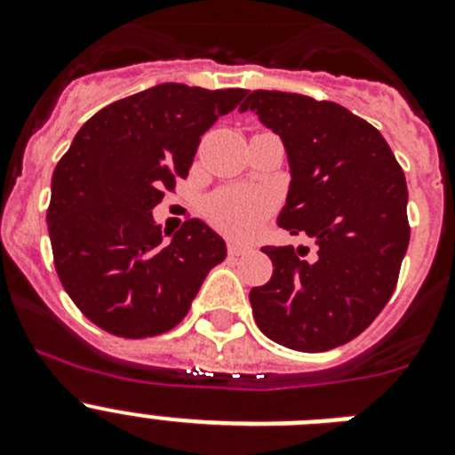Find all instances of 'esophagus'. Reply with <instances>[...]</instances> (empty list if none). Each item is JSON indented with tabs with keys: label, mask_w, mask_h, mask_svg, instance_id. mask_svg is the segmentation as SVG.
<instances>
[{
	"label": "esophagus",
	"mask_w": 455,
	"mask_h": 455,
	"mask_svg": "<svg viewBox=\"0 0 455 455\" xmlns=\"http://www.w3.org/2000/svg\"><path fill=\"white\" fill-rule=\"evenodd\" d=\"M246 251H248L246 246H239V243H228V255L230 257H239V255H243Z\"/></svg>",
	"instance_id": "esophagus-1"
}]
</instances>
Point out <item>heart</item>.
<instances>
[{
  "mask_svg": "<svg viewBox=\"0 0 455 455\" xmlns=\"http://www.w3.org/2000/svg\"><path fill=\"white\" fill-rule=\"evenodd\" d=\"M268 214V200L255 191H232L216 193L207 203L209 220L225 235L246 239L259 230Z\"/></svg>",
  "mask_w": 455,
  "mask_h": 455,
  "instance_id": "obj_1",
  "label": "heart"
}]
</instances>
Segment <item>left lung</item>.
<instances>
[{"instance_id":"1","label":"left lung","mask_w":455,"mask_h":455,"mask_svg":"<svg viewBox=\"0 0 455 455\" xmlns=\"http://www.w3.org/2000/svg\"><path fill=\"white\" fill-rule=\"evenodd\" d=\"M252 111L280 136L289 191L277 225L307 246H267L273 275L251 289L252 316L275 344L331 351L357 337L392 296L408 251V187L387 140L335 102L252 91Z\"/></svg>"}]
</instances>
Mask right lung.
<instances>
[{
	"label": "right lung",
	"mask_w": 455,
	"mask_h": 455,
	"mask_svg": "<svg viewBox=\"0 0 455 455\" xmlns=\"http://www.w3.org/2000/svg\"><path fill=\"white\" fill-rule=\"evenodd\" d=\"M243 95L159 84L86 120L56 164L47 209L56 273L102 331L130 339L171 331L225 259L223 236L204 220L171 235L152 209L187 178L200 136Z\"/></svg>",
	"instance_id": "1"
}]
</instances>
